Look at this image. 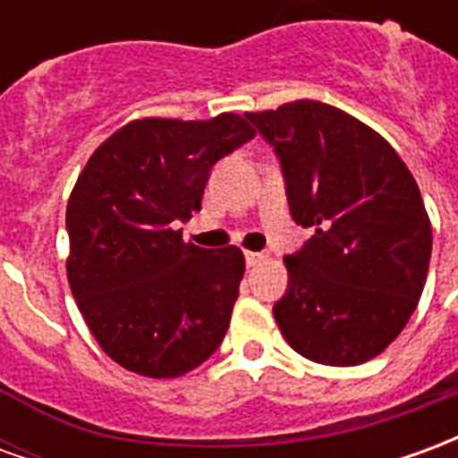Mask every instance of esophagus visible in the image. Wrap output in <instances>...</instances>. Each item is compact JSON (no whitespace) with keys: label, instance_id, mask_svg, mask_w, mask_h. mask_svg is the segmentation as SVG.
Listing matches in <instances>:
<instances>
[{"label":"esophagus","instance_id":"34e87169","mask_svg":"<svg viewBox=\"0 0 458 458\" xmlns=\"http://www.w3.org/2000/svg\"><path fill=\"white\" fill-rule=\"evenodd\" d=\"M269 252H245V262H248V267H258L262 262H267Z\"/></svg>","mask_w":458,"mask_h":458}]
</instances>
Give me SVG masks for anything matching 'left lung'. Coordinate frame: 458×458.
<instances>
[{
  "label": "left lung",
  "mask_w": 458,
  "mask_h": 458,
  "mask_svg": "<svg viewBox=\"0 0 458 458\" xmlns=\"http://www.w3.org/2000/svg\"><path fill=\"white\" fill-rule=\"evenodd\" d=\"M248 120L282 161L294 223L314 230L284 258L279 331L314 363H365L422 297L432 223L420 186L390 141L334 105L294 100Z\"/></svg>",
  "instance_id": "1"
}]
</instances>
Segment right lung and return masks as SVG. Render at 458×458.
Listing matches in <instances>:
<instances>
[{
    "instance_id": "add662e5",
    "label": "right lung",
    "mask_w": 458,
    "mask_h": 458,
    "mask_svg": "<svg viewBox=\"0 0 458 458\" xmlns=\"http://www.w3.org/2000/svg\"><path fill=\"white\" fill-rule=\"evenodd\" d=\"M255 137L242 114L141 117L93 151L68 208L65 272L95 341L144 377H179L228 331L242 250L186 242L179 220L200 210L210 166Z\"/></svg>"
}]
</instances>
